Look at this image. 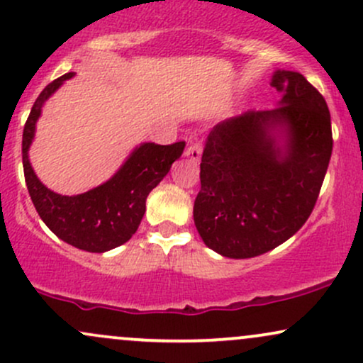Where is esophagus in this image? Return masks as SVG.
Listing matches in <instances>:
<instances>
[{
    "mask_svg": "<svg viewBox=\"0 0 363 363\" xmlns=\"http://www.w3.org/2000/svg\"><path fill=\"white\" fill-rule=\"evenodd\" d=\"M201 145H199L198 141H191V143L187 145L184 155L189 157L193 162H199V158H201Z\"/></svg>",
    "mask_w": 363,
    "mask_h": 363,
    "instance_id": "obj_1",
    "label": "esophagus"
}]
</instances>
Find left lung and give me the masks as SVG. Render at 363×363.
Masks as SVG:
<instances>
[{"mask_svg":"<svg viewBox=\"0 0 363 363\" xmlns=\"http://www.w3.org/2000/svg\"><path fill=\"white\" fill-rule=\"evenodd\" d=\"M281 95L269 111L225 119L208 135L194 225L203 242L232 259L264 254L307 222L333 152L331 116L301 73L277 69Z\"/></svg>","mask_w":363,"mask_h":363,"instance_id":"1","label":"left lung"}]
</instances>
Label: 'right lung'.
<instances>
[{
    "instance_id": "right-lung-1",
    "label": "right lung",
    "mask_w": 363,
    "mask_h": 363,
    "mask_svg": "<svg viewBox=\"0 0 363 363\" xmlns=\"http://www.w3.org/2000/svg\"><path fill=\"white\" fill-rule=\"evenodd\" d=\"M73 77L74 73H66L49 83L32 106L22 138L25 182L37 213L61 240L83 251L106 252L128 242L138 230L150 191L167 176L186 143H141L109 181L83 194L62 196L48 189L32 169L28 148L44 102Z\"/></svg>"
}]
</instances>
